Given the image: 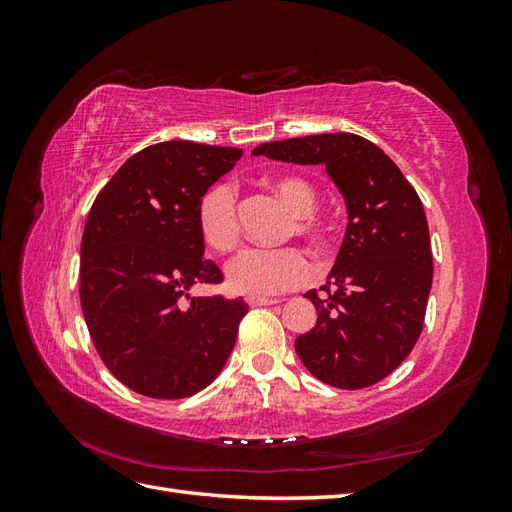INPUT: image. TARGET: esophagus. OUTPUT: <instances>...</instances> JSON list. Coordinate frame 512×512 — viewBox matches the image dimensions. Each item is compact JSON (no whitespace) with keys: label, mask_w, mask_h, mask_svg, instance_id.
Returning a JSON list of instances; mask_svg holds the SVG:
<instances>
[{"label":"esophagus","mask_w":512,"mask_h":512,"mask_svg":"<svg viewBox=\"0 0 512 512\" xmlns=\"http://www.w3.org/2000/svg\"><path fill=\"white\" fill-rule=\"evenodd\" d=\"M275 303H280L277 299H273V297H247V305L250 307H262V305H275Z\"/></svg>","instance_id":"34e87169"}]
</instances>
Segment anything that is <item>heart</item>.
Segmentation results:
<instances>
[{"mask_svg": "<svg viewBox=\"0 0 512 512\" xmlns=\"http://www.w3.org/2000/svg\"><path fill=\"white\" fill-rule=\"evenodd\" d=\"M286 207L294 213L292 232L301 237L318 239L322 226L316 222L318 192L312 183L299 175H282L271 181ZM196 226L213 252L226 254L241 241L237 190L232 183H215L200 198ZM314 262L299 247H250L232 258L226 267L228 288L247 297H273L309 282Z\"/></svg>", "mask_w": 512, "mask_h": 512, "instance_id": "1", "label": "heart"}]
</instances>
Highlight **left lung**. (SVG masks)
<instances>
[{"label":"left lung","instance_id":"1","mask_svg":"<svg viewBox=\"0 0 512 512\" xmlns=\"http://www.w3.org/2000/svg\"><path fill=\"white\" fill-rule=\"evenodd\" d=\"M252 156L322 164L342 192L348 228L329 280L305 292L316 327L294 339L307 371L337 389H365L395 371L423 331L433 280L421 198L367 138L314 134L258 145Z\"/></svg>","mask_w":512,"mask_h":512}]
</instances>
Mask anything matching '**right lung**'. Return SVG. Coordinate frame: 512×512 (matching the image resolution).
Returning a JSON list of instances; mask_svg holds the SVG:
<instances>
[{
  "label": "right lung",
  "instance_id": "right-lung-1",
  "mask_svg": "<svg viewBox=\"0 0 512 512\" xmlns=\"http://www.w3.org/2000/svg\"><path fill=\"white\" fill-rule=\"evenodd\" d=\"M241 149L190 141L151 145L96 196L81 241V307L100 359L128 389L153 399L203 391L220 374L247 314L241 299L190 297L220 284L203 258L200 198Z\"/></svg>",
  "mask_w": 512,
  "mask_h": 512
}]
</instances>
